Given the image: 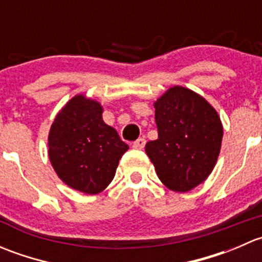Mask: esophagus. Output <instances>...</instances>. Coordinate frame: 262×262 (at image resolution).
Instances as JSON below:
<instances>
[{
    "label": "esophagus",
    "mask_w": 262,
    "mask_h": 262,
    "mask_svg": "<svg viewBox=\"0 0 262 262\" xmlns=\"http://www.w3.org/2000/svg\"><path fill=\"white\" fill-rule=\"evenodd\" d=\"M144 146H146V139L144 138L137 139L133 143V148H136V149H143Z\"/></svg>",
    "instance_id": "esophagus-1"
}]
</instances>
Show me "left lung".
Segmentation results:
<instances>
[{"label": "left lung", "mask_w": 262, "mask_h": 262, "mask_svg": "<svg viewBox=\"0 0 262 262\" xmlns=\"http://www.w3.org/2000/svg\"><path fill=\"white\" fill-rule=\"evenodd\" d=\"M158 138L146 144L160 180L185 192L202 184L215 166L223 126L215 110L191 90L175 86L155 102Z\"/></svg>", "instance_id": "left-lung-1"}]
</instances>
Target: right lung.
Instances as JSON below:
<instances>
[{"label": "right lung", "instance_id": "obj_1", "mask_svg": "<svg viewBox=\"0 0 262 262\" xmlns=\"http://www.w3.org/2000/svg\"><path fill=\"white\" fill-rule=\"evenodd\" d=\"M49 160L63 182L86 194L102 191L128 150L119 134L102 120L99 102L82 95L59 112L49 132Z\"/></svg>", "mask_w": 262, "mask_h": 262}]
</instances>
